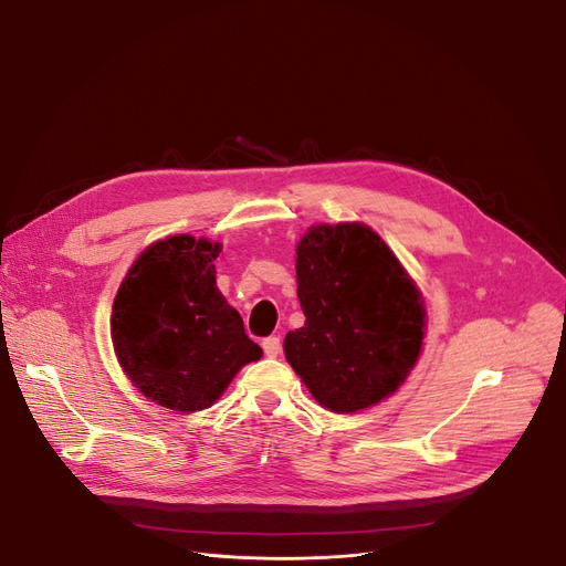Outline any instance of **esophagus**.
<instances>
[{
    "mask_svg": "<svg viewBox=\"0 0 566 566\" xmlns=\"http://www.w3.org/2000/svg\"><path fill=\"white\" fill-rule=\"evenodd\" d=\"M263 355L266 357H277L280 355V350H282V344H280V336H269V338H263Z\"/></svg>",
    "mask_w": 566,
    "mask_h": 566,
    "instance_id": "esophagus-1",
    "label": "esophagus"
}]
</instances>
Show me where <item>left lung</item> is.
I'll return each instance as SVG.
<instances>
[{"mask_svg":"<svg viewBox=\"0 0 566 566\" xmlns=\"http://www.w3.org/2000/svg\"><path fill=\"white\" fill-rule=\"evenodd\" d=\"M305 325L284 355L318 405L355 413L407 380L426 336V307L394 250L364 222L312 224L295 248Z\"/></svg>","mask_w":566,"mask_h":566,"instance_id":"8db88e82","label":"left lung"}]
</instances>
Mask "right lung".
Returning a JSON list of instances; mask_svg holds the SVG:
<instances>
[{
    "mask_svg": "<svg viewBox=\"0 0 566 566\" xmlns=\"http://www.w3.org/2000/svg\"><path fill=\"white\" fill-rule=\"evenodd\" d=\"M220 250L191 234L147 245L113 300L111 342L125 375L179 413L211 407L263 355L216 286Z\"/></svg>",
    "mask_w": 566,
    "mask_h": 566,
    "instance_id": "add662e5",
    "label": "right lung"
}]
</instances>
